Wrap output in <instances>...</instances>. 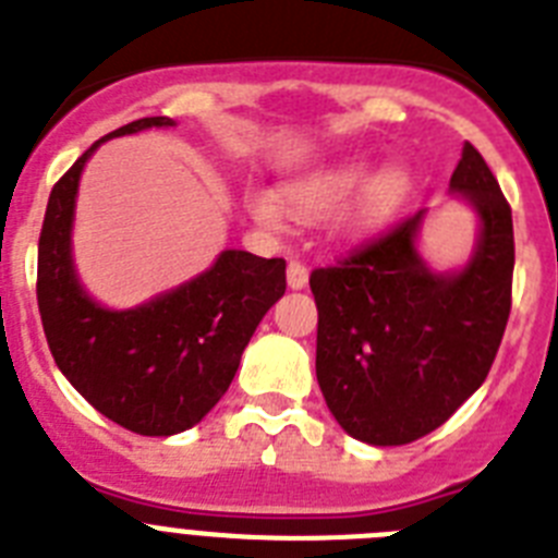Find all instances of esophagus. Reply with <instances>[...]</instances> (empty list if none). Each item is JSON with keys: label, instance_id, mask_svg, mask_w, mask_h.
<instances>
[{"label": "esophagus", "instance_id": "1", "mask_svg": "<svg viewBox=\"0 0 558 558\" xmlns=\"http://www.w3.org/2000/svg\"><path fill=\"white\" fill-rule=\"evenodd\" d=\"M286 278H289V289H303L308 283V269L306 264H300V260H292L289 269H286Z\"/></svg>", "mask_w": 558, "mask_h": 558}]
</instances>
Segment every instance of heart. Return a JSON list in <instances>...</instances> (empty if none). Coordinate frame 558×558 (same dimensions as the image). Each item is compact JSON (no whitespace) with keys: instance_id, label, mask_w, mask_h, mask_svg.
Segmentation results:
<instances>
[{"instance_id":"b5f03b06","label":"heart","mask_w":558,"mask_h":558,"mask_svg":"<svg viewBox=\"0 0 558 558\" xmlns=\"http://www.w3.org/2000/svg\"><path fill=\"white\" fill-rule=\"evenodd\" d=\"M353 192L357 196L348 207V227L360 232L376 230L407 202L410 177L404 168H385L367 179V162H339L303 179V182L283 187L280 202L286 210L300 219H323L345 205ZM250 207L255 219H260L264 225L280 221V207L269 193H255L250 198Z\"/></svg>"}]
</instances>
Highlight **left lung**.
Listing matches in <instances>:
<instances>
[{
    "mask_svg": "<svg viewBox=\"0 0 558 558\" xmlns=\"http://www.w3.org/2000/svg\"><path fill=\"white\" fill-rule=\"evenodd\" d=\"M481 216L458 275H435L415 250L424 210L314 269L317 381L339 426L373 447L438 429L486 381L511 314V205L472 143L449 182Z\"/></svg>",
    "mask_w": 558,
    "mask_h": 558,
    "instance_id": "8db88e82",
    "label": "left lung"
}]
</instances>
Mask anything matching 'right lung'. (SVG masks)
Instances as JSON below:
<instances>
[{"label": "right lung", "instance_id": "right-lung-1", "mask_svg": "<svg viewBox=\"0 0 558 558\" xmlns=\"http://www.w3.org/2000/svg\"><path fill=\"white\" fill-rule=\"evenodd\" d=\"M171 118H143L120 134ZM104 140L86 148L47 202L38 235L36 298L52 360L98 413L137 435H177L205 418L227 393L241 353L264 314L283 298L286 260L225 250L173 292L109 312L81 289L72 269L77 179Z\"/></svg>", "mask_w": 558, "mask_h": 558}]
</instances>
